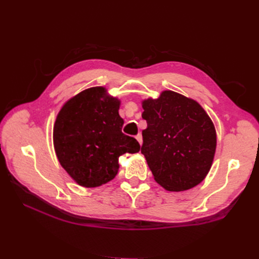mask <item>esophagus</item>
Returning <instances> with one entry per match:
<instances>
[{
  "label": "esophagus",
  "mask_w": 259,
  "mask_h": 259,
  "mask_svg": "<svg viewBox=\"0 0 259 259\" xmlns=\"http://www.w3.org/2000/svg\"><path fill=\"white\" fill-rule=\"evenodd\" d=\"M136 139H137V142L139 143V145L142 146V145H143V136H142V134H138V135L136 136Z\"/></svg>",
  "instance_id": "34e87169"
}]
</instances>
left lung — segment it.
Listing matches in <instances>:
<instances>
[{
    "label": "left lung",
    "instance_id": "left-lung-1",
    "mask_svg": "<svg viewBox=\"0 0 259 259\" xmlns=\"http://www.w3.org/2000/svg\"><path fill=\"white\" fill-rule=\"evenodd\" d=\"M142 153L156 183L167 191H186L204 180L214 161L217 136L213 121L192 98L162 91L142 101Z\"/></svg>",
    "mask_w": 259,
    "mask_h": 259
}]
</instances>
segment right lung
<instances>
[{"instance_id": "obj_1", "label": "right lung", "mask_w": 259, "mask_h": 259, "mask_svg": "<svg viewBox=\"0 0 259 259\" xmlns=\"http://www.w3.org/2000/svg\"><path fill=\"white\" fill-rule=\"evenodd\" d=\"M121 100L104 86L86 89L68 99L53 128L56 156L73 182L85 188L100 187L119 171V158L136 153L140 146L124 135L119 114Z\"/></svg>"}]
</instances>
